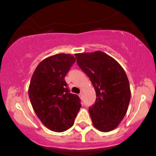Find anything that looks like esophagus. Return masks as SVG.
I'll list each match as a JSON object with an SVG mask.
<instances>
[{
    "label": "esophagus",
    "instance_id": "obj_1",
    "mask_svg": "<svg viewBox=\"0 0 156 156\" xmlns=\"http://www.w3.org/2000/svg\"><path fill=\"white\" fill-rule=\"evenodd\" d=\"M79 97H80V98H83V93L80 92V94H79Z\"/></svg>",
    "mask_w": 156,
    "mask_h": 156
}]
</instances>
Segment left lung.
Segmentation results:
<instances>
[{
    "label": "left lung",
    "instance_id": "left-lung-1",
    "mask_svg": "<svg viewBox=\"0 0 156 156\" xmlns=\"http://www.w3.org/2000/svg\"><path fill=\"white\" fill-rule=\"evenodd\" d=\"M75 55L96 92L95 103L89 109L93 125L100 131H112L119 125L128 108L130 89L126 73L117 61L102 51Z\"/></svg>",
    "mask_w": 156,
    "mask_h": 156
}]
</instances>
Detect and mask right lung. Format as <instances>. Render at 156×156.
Returning a JSON list of instances; mask_svg holds the SVG:
<instances>
[{"instance_id": "obj_1", "label": "right lung", "mask_w": 156, "mask_h": 156, "mask_svg": "<svg viewBox=\"0 0 156 156\" xmlns=\"http://www.w3.org/2000/svg\"><path fill=\"white\" fill-rule=\"evenodd\" d=\"M76 58L58 53L44 58L31 77L28 95L37 116L48 129L63 132L74 124L80 106L77 94H71L64 80Z\"/></svg>"}]
</instances>
